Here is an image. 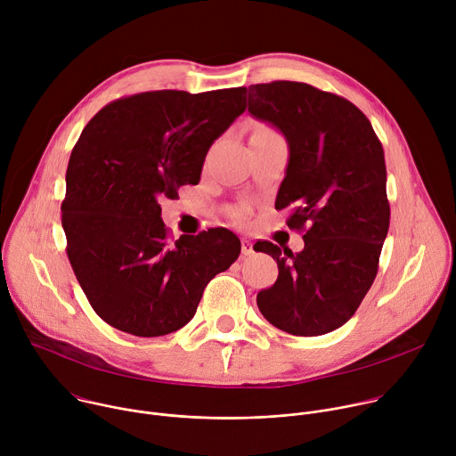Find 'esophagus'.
I'll return each mask as SVG.
<instances>
[{
  "label": "esophagus",
  "instance_id": "34e87169",
  "mask_svg": "<svg viewBox=\"0 0 456 456\" xmlns=\"http://www.w3.org/2000/svg\"><path fill=\"white\" fill-rule=\"evenodd\" d=\"M252 252H254L252 241L247 240V238H241V254H243V256H250Z\"/></svg>",
  "mask_w": 456,
  "mask_h": 456
}]
</instances>
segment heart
Segmentation results:
<instances>
[{"mask_svg":"<svg viewBox=\"0 0 456 456\" xmlns=\"http://www.w3.org/2000/svg\"><path fill=\"white\" fill-rule=\"evenodd\" d=\"M262 127H265V126H262ZM234 218H236V220H240V222H243V220H245V211H243V209L234 211Z\"/></svg>","mask_w":456,"mask_h":456,"instance_id":"obj_1","label":"heart"}]
</instances>
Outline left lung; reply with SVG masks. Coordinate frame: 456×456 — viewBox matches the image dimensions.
Masks as SVG:
<instances>
[{
	"label": "left lung",
	"instance_id": "8db88e82",
	"mask_svg": "<svg viewBox=\"0 0 456 456\" xmlns=\"http://www.w3.org/2000/svg\"><path fill=\"white\" fill-rule=\"evenodd\" d=\"M248 111L289 142L276 209L290 208L287 225L305 241L301 252L254 245L280 271L257 308L287 334H329L355 314L379 271L389 227L382 144L355 104L306 83L250 85Z\"/></svg>",
	"mask_w": 456,
	"mask_h": 456
}]
</instances>
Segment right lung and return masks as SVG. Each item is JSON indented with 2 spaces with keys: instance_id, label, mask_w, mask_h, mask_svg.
Masks as SVG:
<instances>
[{
  "instance_id": "obj_1",
  "label": "right lung",
  "mask_w": 456,
  "mask_h": 456,
  "mask_svg": "<svg viewBox=\"0 0 456 456\" xmlns=\"http://www.w3.org/2000/svg\"><path fill=\"white\" fill-rule=\"evenodd\" d=\"M247 88L157 90L120 97L85 126L61 222L74 274L95 314L137 338L187 324L206 285L241 243L225 227L171 238L162 199L199 183L211 144L247 108Z\"/></svg>"
}]
</instances>
